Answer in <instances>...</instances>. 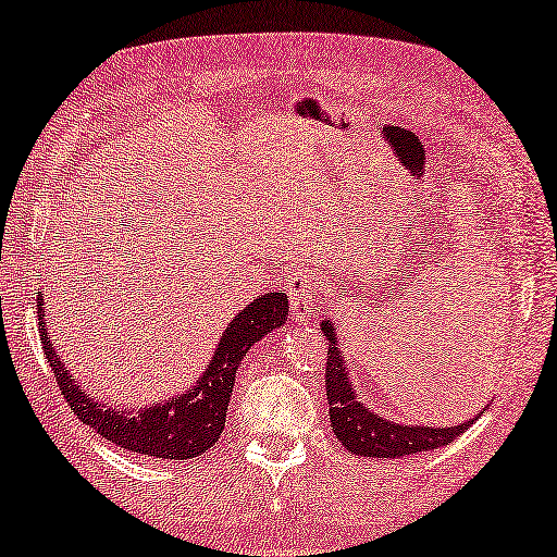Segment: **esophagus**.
Masks as SVG:
<instances>
[{"label":"esophagus","instance_id":"1","mask_svg":"<svg viewBox=\"0 0 557 557\" xmlns=\"http://www.w3.org/2000/svg\"><path fill=\"white\" fill-rule=\"evenodd\" d=\"M288 299H292V309L296 317L307 319L314 317L319 309L324 307L322 301V288H319L317 278L311 273H294L288 278Z\"/></svg>","mask_w":557,"mask_h":557}]
</instances>
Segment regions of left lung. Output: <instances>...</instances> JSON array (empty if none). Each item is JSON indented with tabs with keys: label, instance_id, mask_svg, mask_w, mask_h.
<instances>
[{
	"label": "left lung",
	"instance_id": "obj_1",
	"mask_svg": "<svg viewBox=\"0 0 557 557\" xmlns=\"http://www.w3.org/2000/svg\"><path fill=\"white\" fill-rule=\"evenodd\" d=\"M324 337L332 342L330 352H326V400H330V421L334 436L339 444L357 456H375V459H400V456L431 451L441 448L469 429L471 423L451 425V429H425V425H400L370 413L360 403L352 383H349V372L345 370V360L337 345V334H334L330 322H322Z\"/></svg>",
	"mask_w": 557,
	"mask_h": 557
}]
</instances>
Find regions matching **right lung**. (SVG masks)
I'll return each instance as SVG.
<instances>
[{"instance_id": "add662e5", "label": "right lung", "mask_w": 557, "mask_h": 557, "mask_svg": "<svg viewBox=\"0 0 557 557\" xmlns=\"http://www.w3.org/2000/svg\"><path fill=\"white\" fill-rule=\"evenodd\" d=\"M288 296L286 294H265L258 296L240 311L238 317L227 324L220 339L218 352L212 355L208 370L197 380L193 391L177 395L166 403H154L139 413H124V410L101 406L90 395H86L75 385L55 349H52L50 334L45 330L42 296L37 294V317H40V339L45 357H48L52 372L60 385V393L75 416L90 425L111 444L126 451H136L154 459H195L202 456L220 438L225 429L227 403L233 395L235 370L253 342L263 334L278 330L286 324Z\"/></svg>"}]
</instances>
